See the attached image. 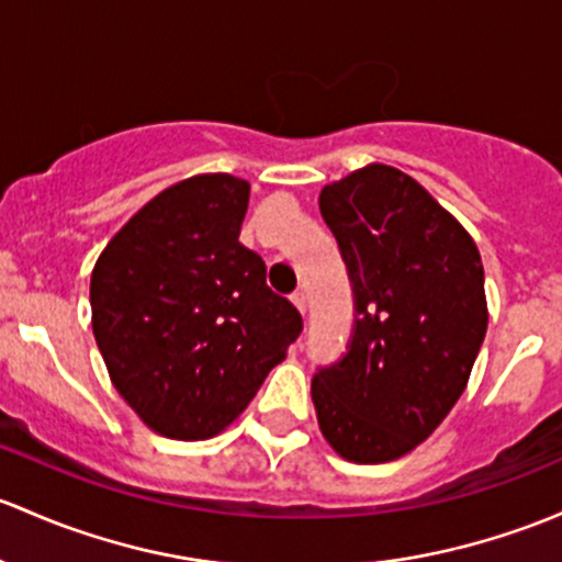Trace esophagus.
<instances>
[{
	"instance_id": "esophagus-1",
	"label": "esophagus",
	"mask_w": 562,
	"mask_h": 562,
	"mask_svg": "<svg viewBox=\"0 0 562 562\" xmlns=\"http://www.w3.org/2000/svg\"><path fill=\"white\" fill-rule=\"evenodd\" d=\"M291 301H293V304H296V310L301 312V315H304V312H306V296H304V293L296 291V293H293V296H291Z\"/></svg>"
}]
</instances>
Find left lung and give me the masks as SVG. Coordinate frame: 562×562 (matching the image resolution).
Listing matches in <instances>:
<instances>
[{"instance_id": "8db88e82", "label": "left lung", "mask_w": 562, "mask_h": 562, "mask_svg": "<svg viewBox=\"0 0 562 562\" xmlns=\"http://www.w3.org/2000/svg\"><path fill=\"white\" fill-rule=\"evenodd\" d=\"M356 291L345 360L312 380L323 439L350 463L420 447L469 385L487 334L476 241L401 169L366 164L321 191Z\"/></svg>"}]
</instances>
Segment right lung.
I'll return each instance as SVG.
<instances>
[{
	"mask_svg": "<svg viewBox=\"0 0 562 562\" xmlns=\"http://www.w3.org/2000/svg\"><path fill=\"white\" fill-rule=\"evenodd\" d=\"M247 202L241 177H186L128 217L91 271L110 382L167 439L223 434L304 328L239 241Z\"/></svg>",
	"mask_w": 562,
	"mask_h": 562,
	"instance_id": "add662e5",
	"label": "right lung"
}]
</instances>
